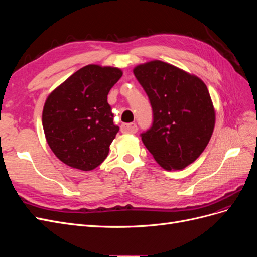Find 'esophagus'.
<instances>
[{
    "label": "esophagus",
    "mask_w": 257,
    "mask_h": 257,
    "mask_svg": "<svg viewBox=\"0 0 257 257\" xmlns=\"http://www.w3.org/2000/svg\"><path fill=\"white\" fill-rule=\"evenodd\" d=\"M121 132L122 133H127V134H135L137 132V125L135 123L122 124Z\"/></svg>",
    "instance_id": "esophagus-1"
}]
</instances>
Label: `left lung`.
Returning <instances> with one entry per match:
<instances>
[{"label": "left lung", "instance_id": "1", "mask_svg": "<svg viewBox=\"0 0 257 257\" xmlns=\"http://www.w3.org/2000/svg\"><path fill=\"white\" fill-rule=\"evenodd\" d=\"M134 75L153 110L152 126L142 141L159 165L183 169L203 153L212 136L215 110L205 82L166 62L137 65Z\"/></svg>", "mask_w": 257, "mask_h": 257}]
</instances>
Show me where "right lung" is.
Here are the masks:
<instances>
[{
    "label": "right lung",
    "mask_w": 257,
    "mask_h": 257,
    "mask_svg": "<svg viewBox=\"0 0 257 257\" xmlns=\"http://www.w3.org/2000/svg\"><path fill=\"white\" fill-rule=\"evenodd\" d=\"M122 74L118 67L89 64L48 95L43 109L44 133L64 164L89 172L107 158L119 132L107 95Z\"/></svg>",
    "instance_id": "right-lung-1"
}]
</instances>
